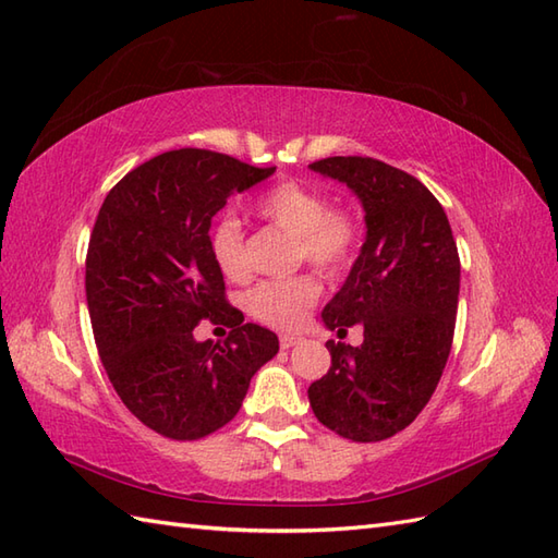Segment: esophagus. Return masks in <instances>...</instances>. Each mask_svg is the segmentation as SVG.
<instances>
[{
	"label": "esophagus",
	"mask_w": 558,
	"mask_h": 558,
	"mask_svg": "<svg viewBox=\"0 0 558 558\" xmlns=\"http://www.w3.org/2000/svg\"><path fill=\"white\" fill-rule=\"evenodd\" d=\"M302 338H298V336H290V333H286V336H280V348L282 350H290V348H294L298 345Z\"/></svg>",
	"instance_id": "esophagus-1"
}]
</instances>
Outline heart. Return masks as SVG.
Returning a JSON list of instances; mask_svg holds the SVG:
<instances>
[{
    "instance_id": "obj_1",
    "label": "heart",
    "mask_w": 558,
    "mask_h": 558,
    "mask_svg": "<svg viewBox=\"0 0 558 558\" xmlns=\"http://www.w3.org/2000/svg\"><path fill=\"white\" fill-rule=\"evenodd\" d=\"M256 213L272 228L294 240V260H310L328 276H340L357 254L362 225L348 208H333L322 189L286 182L258 198ZM210 252L230 280L248 276L244 230L236 218H222L210 232ZM322 294V282L312 272L266 280L246 294V310L258 322L276 328L300 326Z\"/></svg>"
}]
</instances>
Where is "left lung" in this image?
<instances>
[{
	"label": "left lung",
	"mask_w": 558,
	"mask_h": 558,
	"mask_svg": "<svg viewBox=\"0 0 558 558\" xmlns=\"http://www.w3.org/2000/svg\"><path fill=\"white\" fill-rule=\"evenodd\" d=\"M310 168L352 189L366 236L350 276L322 318L342 333L362 324L360 348L328 340L330 369L310 386V405L330 432L384 441L424 410L450 354L460 258L444 206L412 174L336 156Z\"/></svg>",
	"instance_id": "left-lung-1"
}]
</instances>
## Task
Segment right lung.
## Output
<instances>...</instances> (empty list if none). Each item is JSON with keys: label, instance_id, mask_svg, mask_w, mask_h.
Returning a JSON list of instances; mask_svg holds the SVG:
<instances>
[{"label": "right lung", "instance_id": "add662e5", "mask_svg": "<svg viewBox=\"0 0 558 558\" xmlns=\"http://www.w3.org/2000/svg\"><path fill=\"white\" fill-rule=\"evenodd\" d=\"M272 172L180 148L138 165L102 201L86 256L93 336L117 396L160 436L194 441L218 432L278 354V336L244 324L225 300L208 234L232 194ZM204 317L230 325L229 340L198 343L193 328Z\"/></svg>", "mask_w": 558, "mask_h": 558}]
</instances>
